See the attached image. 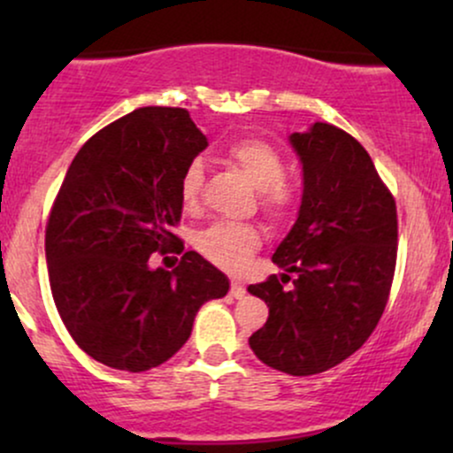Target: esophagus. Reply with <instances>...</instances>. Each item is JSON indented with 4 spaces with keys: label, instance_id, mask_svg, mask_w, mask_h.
Returning a JSON list of instances; mask_svg holds the SVG:
<instances>
[{
    "label": "esophagus",
    "instance_id": "esophagus-1",
    "mask_svg": "<svg viewBox=\"0 0 453 453\" xmlns=\"http://www.w3.org/2000/svg\"><path fill=\"white\" fill-rule=\"evenodd\" d=\"M230 294H232L234 298H236V300H241V298H244V294H247V289H244L241 283H236V280H232Z\"/></svg>",
    "mask_w": 453,
    "mask_h": 453
}]
</instances>
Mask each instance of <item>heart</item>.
I'll use <instances>...</instances> for the list:
<instances>
[{
  "label": "heart",
  "instance_id": "heart-1",
  "mask_svg": "<svg viewBox=\"0 0 453 453\" xmlns=\"http://www.w3.org/2000/svg\"><path fill=\"white\" fill-rule=\"evenodd\" d=\"M226 159L236 165L259 191V204L266 215L280 217L292 204L294 191L285 183V159L277 147L259 138H242L226 149ZM202 187H204V164L191 159L180 174L179 194L185 211H196L200 206ZM259 232L244 223H212L196 234L194 244L215 266L226 270L241 268L257 251Z\"/></svg>",
  "mask_w": 453,
  "mask_h": 453
}]
</instances>
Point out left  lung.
Returning a JSON list of instances; mask_svg holds the SVG:
<instances>
[{
	"label": "left lung",
	"instance_id": "left-lung-1",
	"mask_svg": "<svg viewBox=\"0 0 453 453\" xmlns=\"http://www.w3.org/2000/svg\"><path fill=\"white\" fill-rule=\"evenodd\" d=\"M289 144L303 164V202L273 256L283 274L247 288L268 304L249 345L274 371L306 377L347 360L375 330L396 268L398 221L371 155L349 134L317 121Z\"/></svg>",
	"mask_w": 453,
	"mask_h": 453
}]
</instances>
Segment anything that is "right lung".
Listing matches in <instances>:
<instances>
[{"mask_svg": "<svg viewBox=\"0 0 453 453\" xmlns=\"http://www.w3.org/2000/svg\"><path fill=\"white\" fill-rule=\"evenodd\" d=\"M209 147L185 108L147 106L100 129L67 168L46 226L50 292L87 356L142 372L174 356L200 306L230 280L200 253L174 270L149 257L179 242V183Z\"/></svg>", "mask_w": 453, "mask_h": 453, "instance_id": "obj_1", "label": "right lung"}]
</instances>
